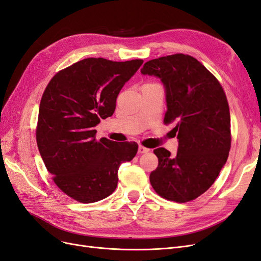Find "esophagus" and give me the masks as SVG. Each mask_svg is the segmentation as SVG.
I'll return each mask as SVG.
<instances>
[{
  "mask_svg": "<svg viewBox=\"0 0 261 261\" xmlns=\"http://www.w3.org/2000/svg\"><path fill=\"white\" fill-rule=\"evenodd\" d=\"M147 152H148V148L142 146V145L139 146V148H138V153L139 154H144V153H147Z\"/></svg>",
  "mask_w": 261,
  "mask_h": 261,
  "instance_id": "esophagus-1",
  "label": "esophagus"
}]
</instances>
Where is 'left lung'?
Returning a JSON list of instances; mask_svg holds the SVG:
<instances>
[{"label":"left lung","mask_w":261,"mask_h":261,"mask_svg":"<svg viewBox=\"0 0 261 261\" xmlns=\"http://www.w3.org/2000/svg\"><path fill=\"white\" fill-rule=\"evenodd\" d=\"M142 74L159 78L165 88V123L174 124L178 152L154 149L158 167L149 175L162 197L176 201L197 198L216 181L231 147L230 109L224 91L196 58L174 54L144 64Z\"/></svg>","instance_id":"8db88e82"}]
</instances>
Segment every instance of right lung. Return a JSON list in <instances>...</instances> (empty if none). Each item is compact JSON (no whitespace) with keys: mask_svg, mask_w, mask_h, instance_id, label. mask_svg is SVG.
Returning <instances> with one entry per match:
<instances>
[{"mask_svg":"<svg viewBox=\"0 0 261 261\" xmlns=\"http://www.w3.org/2000/svg\"><path fill=\"white\" fill-rule=\"evenodd\" d=\"M142 60L86 58L57 72L41 98L37 128L40 155L56 186L80 203L109 196L118 169L138 152L136 142L95 140L100 118L111 117L120 90Z\"/></svg>","mask_w":261,"mask_h":261,"instance_id":"right-lung-1","label":"right lung"}]
</instances>
